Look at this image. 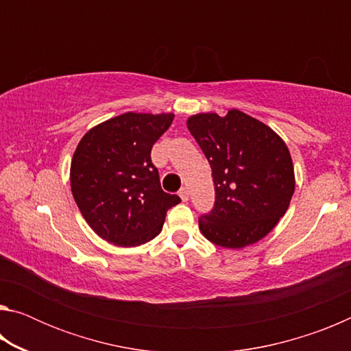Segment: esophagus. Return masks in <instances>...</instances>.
<instances>
[{
  "instance_id": "esophagus-1",
  "label": "esophagus",
  "mask_w": 351,
  "mask_h": 351,
  "mask_svg": "<svg viewBox=\"0 0 351 351\" xmlns=\"http://www.w3.org/2000/svg\"><path fill=\"white\" fill-rule=\"evenodd\" d=\"M178 195H180V197H181V199L184 201V203H186V201L189 199V190H187L186 187H181V189H180V192H178Z\"/></svg>"
}]
</instances>
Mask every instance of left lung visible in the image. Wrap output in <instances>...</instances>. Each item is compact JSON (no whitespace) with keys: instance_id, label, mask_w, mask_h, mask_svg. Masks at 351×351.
<instances>
[{"instance_id":"8db88e82","label":"left lung","mask_w":351,"mask_h":351,"mask_svg":"<svg viewBox=\"0 0 351 351\" xmlns=\"http://www.w3.org/2000/svg\"><path fill=\"white\" fill-rule=\"evenodd\" d=\"M187 128L210 164L215 203L199 217L213 245L240 249L268 235L294 193L288 147L272 130L239 110L201 112Z\"/></svg>"}]
</instances>
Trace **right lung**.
<instances>
[{
	"label": "right lung",
	"mask_w": 351,
	"mask_h": 351,
	"mask_svg": "<svg viewBox=\"0 0 351 351\" xmlns=\"http://www.w3.org/2000/svg\"><path fill=\"white\" fill-rule=\"evenodd\" d=\"M173 114L125 112L83 136L71 162V190L83 218L116 246H139L161 232L167 210L181 203L165 193L152 147Z\"/></svg>",
	"instance_id": "right-lung-1"
}]
</instances>
